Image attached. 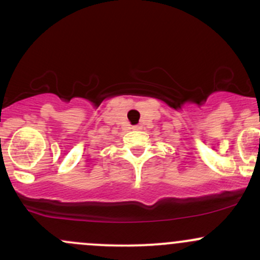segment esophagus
<instances>
[{
	"label": "esophagus",
	"instance_id": "34e87169",
	"mask_svg": "<svg viewBox=\"0 0 260 260\" xmlns=\"http://www.w3.org/2000/svg\"><path fill=\"white\" fill-rule=\"evenodd\" d=\"M142 127H141V125H134L133 126V130H141Z\"/></svg>",
	"mask_w": 260,
	"mask_h": 260
}]
</instances>
